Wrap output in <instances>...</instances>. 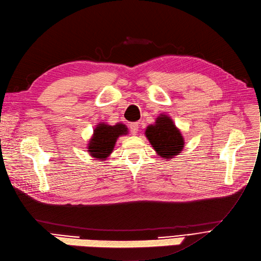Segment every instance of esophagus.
<instances>
[{
    "mask_svg": "<svg viewBox=\"0 0 261 261\" xmlns=\"http://www.w3.org/2000/svg\"><path fill=\"white\" fill-rule=\"evenodd\" d=\"M129 128H130L132 134L136 135L138 133V130H139V124H138L137 122H135V123H130L129 124Z\"/></svg>",
    "mask_w": 261,
    "mask_h": 261,
    "instance_id": "esophagus-1",
    "label": "esophagus"
}]
</instances>
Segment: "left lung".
I'll use <instances>...</instances> for the list:
<instances>
[{"instance_id":"left-lung-1","label":"left lung","mask_w":261,"mask_h":261,"mask_svg":"<svg viewBox=\"0 0 261 261\" xmlns=\"http://www.w3.org/2000/svg\"><path fill=\"white\" fill-rule=\"evenodd\" d=\"M145 136L157 155L163 159L174 158L185 147V138L167 115L161 114L154 124L148 125Z\"/></svg>"}]
</instances>
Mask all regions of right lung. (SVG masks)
<instances>
[{
    "label": "right lung",
    "instance_id": "obj_1",
    "mask_svg": "<svg viewBox=\"0 0 261 261\" xmlns=\"http://www.w3.org/2000/svg\"><path fill=\"white\" fill-rule=\"evenodd\" d=\"M127 134L128 128L123 123L110 125L100 122L87 144L89 155L97 160H105L113 152L118 138Z\"/></svg>",
    "mask_w": 261,
    "mask_h": 261
}]
</instances>
